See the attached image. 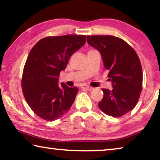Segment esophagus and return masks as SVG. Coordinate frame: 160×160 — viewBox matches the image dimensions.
<instances>
[{
  "instance_id": "esophagus-1",
  "label": "esophagus",
  "mask_w": 160,
  "mask_h": 160,
  "mask_svg": "<svg viewBox=\"0 0 160 160\" xmlns=\"http://www.w3.org/2000/svg\"><path fill=\"white\" fill-rule=\"evenodd\" d=\"M81 88H82V89H85V90H88V91H91V90H94V88H92V87L88 86V85H83L81 86Z\"/></svg>"
}]
</instances>
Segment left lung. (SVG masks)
Here are the masks:
<instances>
[{
    "label": "left lung",
    "instance_id": "left-lung-1",
    "mask_svg": "<svg viewBox=\"0 0 160 160\" xmlns=\"http://www.w3.org/2000/svg\"><path fill=\"white\" fill-rule=\"evenodd\" d=\"M88 43L101 53L112 90L104 92L98 106L113 117H121L136 106L142 88V70L135 51L121 38L111 35L88 36Z\"/></svg>",
    "mask_w": 160,
    "mask_h": 160
}]
</instances>
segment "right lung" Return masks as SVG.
I'll list each match as a JSON object with an SVG mask.
<instances>
[{
	"label": "right lung",
	"instance_id": "1",
	"mask_svg": "<svg viewBox=\"0 0 160 160\" xmlns=\"http://www.w3.org/2000/svg\"><path fill=\"white\" fill-rule=\"evenodd\" d=\"M86 42L85 35L67 34L40 39L29 52L23 69L22 90L31 109L44 120L61 118L71 107L77 87L58 85L61 70Z\"/></svg>",
	"mask_w": 160,
	"mask_h": 160
}]
</instances>
